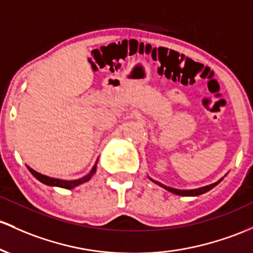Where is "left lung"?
<instances>
[{"mask_svg": "<svg viewBox=\"0 0 253 253\" xmlns=\"http://www.w3.org/2000/svg\"><path fill=\"white\" fill-rule=\"evenodd\" d=\"M222 179H223V177H222ZM222 179L218 180V181L213 182V184H211V185L204 186V187L194 188V190H177V188L169 187V186H166V185L161 184V182L155 181V180H152V179H150V180H151V181H154L155 184L160 185L161 187H163V188H165V190L169 191V192H171V193H174V194H179V196H186V197H188V196H199V194H203V193H205V192H208V191H210V190H211V188L215 187L216 185L220 184V182L222 181Z\"/></svg>", "mask_w": 253, "mask_h": 253, "instance_id": "1", "label": "left lung"}]
</instances>
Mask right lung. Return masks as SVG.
I'll list each match as a JSON object with an SVG mask.
<instances>
[{
	"label": "right lung",
	"mask_w": 253,
	"mask_h": 253,
	"mask_svg": "<svg viewBox=\"0 0 253 253\" xmlns=\"http://www.w3.org/2000/svg\"><path fill=\"white\" fill-rule=\"evenodd\" d=\"M27 168H29V170L31 171L32 175L35 176L37 180H40L41 182H43L44 185L56 186V187H62V188H67V190H71V188L77 187V186H79L80 184H84V182L88 181V180L91 179V176H92L93 174L96 173L97 162H96V165L93 166V168L91 169V171L87 174V175L83 176L82 179H78V180H61V179H55V177H50V176L43 175V174H41V173H38V171L33 170L32 168L29 167V166H27Z\"/></svg>",
	"instance_id": "right-lung-1"
}]
</instances>
